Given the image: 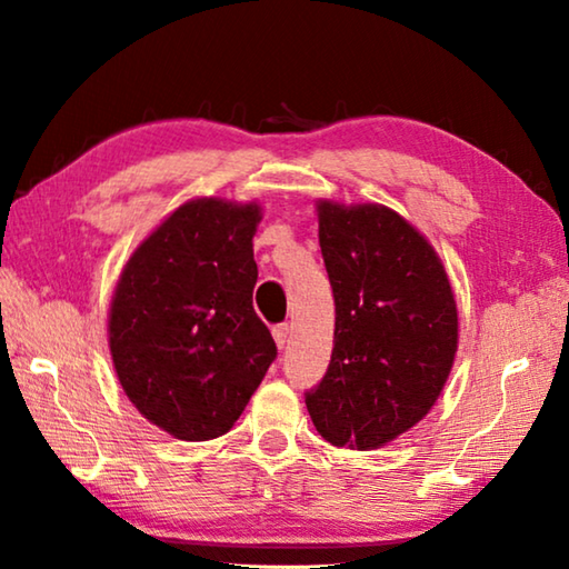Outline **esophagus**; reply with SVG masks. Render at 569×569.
<instances>
[{"instance_id": "34e87169", "label": "esophagus", "mask_w": 569, "mask_h": 569, "mask_svg": "<svg viewBox=\"0 0 569 569\" xmlns=\"http://www.w3.org/2000/svg\"><path fill=\"white\" fill-rule=\"evenodd\" d=\"M288 333H291V329H288V323H278L273 326V339H276V346L278 349H283L286 341H288Z\"/></svg>"}]
</instances>
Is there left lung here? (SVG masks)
Wrapping results in <instances>:
<instances>
[{
	"label": "left lung",
	"instance_id": "left-lung-1",
	"mask_svg": "<svg viewBox=\"0 0 569 569\" xmlns=\"http://www.w3.org/2000/svg\"><path fill=\"white\" fill-rule=\"evenodd\" d=\"M319 243L336 329L306 407L333 447L379 449L427 417L445 389L459 341L455 293L437 250L387 206L319 200Z\"/></svg>",
	"mask_w": 569,
	"mask_h": 569
}]
</instances>
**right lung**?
<instances>
[{
	"mask_svg": "<svg viewBox=\"0 0 569 569\" xmlns=\"http://www.w3.org/2000/svg\"><path fill=\"white\" fill-rule=\"evenodd\" d=\"M261 206L198 198L170 213L122 268L110 353L132 407L182 441L223 437L276 359L253 311Z\"/></svg>",
	"mask_w": 569,
	"mask_h": 569,
	"instance_id": "obj_1",
	"label": "right lung"
}]
</instances>
